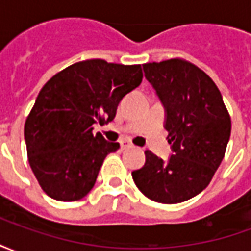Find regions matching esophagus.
<instances>
[{"mask_svg":"<svg viewBox=\"0 0 251 251\" xmlns=\"http://www.w3.org/2000/svg\"><path fill=\"white\" fill-rule=\"evenodd\" d=\"M131 148V145L127 141H121V149H129Z\"/></svg>","mask_w":251,"mask_h":251,"instance_id":"obj_1","label":"esophagus"}]
</instances>
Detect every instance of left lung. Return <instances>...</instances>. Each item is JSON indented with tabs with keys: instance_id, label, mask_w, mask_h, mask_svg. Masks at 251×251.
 Masks as SVG:
<instances>
[{
	"instance_id": "1",
	"label": "left lung",
	"mask_w": 251,
	"mask_h": 251,
	"mask_svg": "<svg viewBox=\"0 0 251 251\" xmlns=\"http://www.w3.org/2000/svg\"><path fill=\"white\" fill-rule=\"evenodd\" d=\"M144 72L164 104V127L174 154L164 161L147 151L144 167L131 176L147 198L176 204L210 184L225 157L231 120L214 80L192 63H147Z\"/></svg>"
}]
</instances>
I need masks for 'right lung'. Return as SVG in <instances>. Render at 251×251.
<instances>
[{
	"mask_svg": "<svg viewBox=\"0 0 251 251\" xmlns=\"http://www.w3.org/2000/svg\"><path fill=\"white\" fill-rule=\"evenodd\" d=\"M142 82L140 64L90 59L48 80L25 121L29 165L50 198L75 201L93 189L104 157L120 144L93 134L94 124L114 120L126 94Z\"/></svg>",
	"mask_w": 251,
	"mask_h": 251,
	"instance_id": "right-lung-1",
	"label": "right lung"
}]
</instances>
